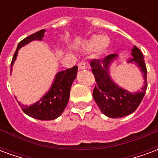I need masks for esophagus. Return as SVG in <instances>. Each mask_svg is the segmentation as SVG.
Masks as SVG:
<instances>
[{
  "mask_svg": "<svg viewBox=\"0 0 158 158\" xmlns=\"http://www.w3.org/2000/svg\"><path fill=\"white\" fill-rule=\"evenodd\" d=\"M78 66H79V69L82 70V69H85L86 68V63L85 62H80Z\"/></svg>",
  "mask_w": 158,
  "mask_h": 158,
  "instance_id": "1",
  "label": "esophagus"
}]
</instances>
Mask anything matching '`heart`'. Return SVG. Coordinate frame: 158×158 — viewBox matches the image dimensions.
<instances>
[{
    "mask_svg": "<svg viewBox=\"0 0 158 158\" xmlns=\"http://www.w3.org/2000/svg\"><path fill=\"white\" fill-rule=\"evenodd\" d=\"M87 47L89 49H93L97 47L99 51H103L107 45V40L105 36H93L91 39H89L86 42Z\"/></svg>",
    "mask_w": 158,
    "mask_h": 158,
    "instance_id": "obj_1",
    "label": "heart"
}]
</instances>
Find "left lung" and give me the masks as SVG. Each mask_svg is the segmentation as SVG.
I'll use <instances>...</instances> for the list:
<instances>
[{
  "mask_svg": "<svg viewBox=\"0 0 158 158\" xmlns=\"http://www.w3.org/2000/svg\"><path fill=\"white\" fill-rule=\"evenodd\" d=\"M132 57L128 62L138 66L143 73L145 85L138 92L131 93L117 85L109 75L110 64L118 57L116 54H110L103 59H93L90 67L97 85L93 90V98L100 110L106 116L116 118L134 113L141 102L147 88L146 66L142 53L135 45L131 50Z\"/></svg>",
  "mask_w": 158,
  "mask_h": 158,
  "instance_id": "obj_1",
  "label": "left lung"
}]
</instances>
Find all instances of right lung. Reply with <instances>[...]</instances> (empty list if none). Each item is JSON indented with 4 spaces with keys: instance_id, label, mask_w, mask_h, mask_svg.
<instances>
[{
    "instance_id": "1",
    "label": "right lung",
    "mask_w": 158,
    "mask_h": 158,
    "mask_svg": "<svg viewBox=\"0 0 158 158\" xmlns=\"http://www.w3.org/2000/svg\"><path fill=\"white\" fill-rule=\"evenodd\" d=\"M45 32V29H41L38 32L26 37L19 42L12 57L11 66L13 65L14 61L17 58L19 49L23 45L29 44L30 41L41 40L44 37ZM77 71L78 67L74 66L72 69H66L65 71L57 73L50 90L39 102L33 105H23L17 100L19 105L22 108L23 112L31 118L39 120H53L58 118L64 111L67 104L69 102L70 89L73 80L76 78Z\"/></svg>"
}]
</instances>
